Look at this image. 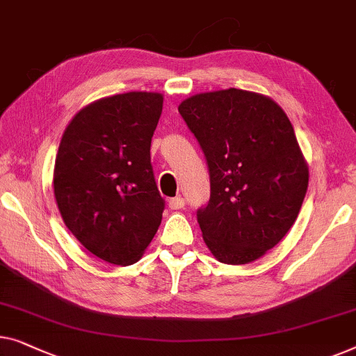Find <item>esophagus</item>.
Returning <instances> with one entry per match:
<instances>
[{
    "instance_id": "1",
    "label": "esophagus",
    "mask_w": 356,
    "mask_h": 356,
    "mask_svg": "<svg viewBox=\"0 0 356 356\" xmlns=\"http://www.w3.org/2000/svg\"><path fill=\"white\" fill-rule=\"evenodd\" d=\"M184 204H186V200H184L181 195H177V197H173V199L168 200V205H170V209H172V210L183 209Z\"/></svg>"
}]
</instances>
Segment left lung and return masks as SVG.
Masks as SVG:
<instances>
[{"mask_svg":"<svg viewBox=\"0 0 356 356\" xmlns=\"http://www.w3.org/2000/svg\"><path fill=\"white\" fill-rule=\"evenodd\" d=\"M178 112L209 165L210 199L197 210L205 244L221 264L264 257L296 223L308 165L286 112L245 90L200 92Z\"/></svg>","mask_w":356,"mask_h":356,"instance_id":"1","label":"left lung"}]
</instances>
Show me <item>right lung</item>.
I'll list each match as a JSON object with an SVG mask.
<instances>
[{"mask_svg":"<svg viewBox=\"0 0 356 356\" xmlns=\"http://www.w3.org/2000/svg\"><path fill=\"white\" fill-rule=\"evenodd\" d=\"M161 92L131 91L83 107L67 125L54 165V197L70 233L92 255L133 265L151 244L165 200L151 165Z\"/></svg>","mask_w":356,"mask_h":356,"instance_id":"add662e5","label":"right lung"}]
</instances>
